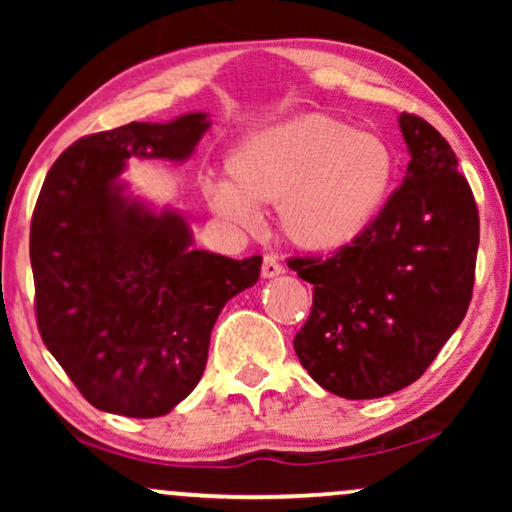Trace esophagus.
I'll list each match as a JSON object with an SVG mask.
<instances>
[{
	"mask_svg": "<svg viewBox=\"0 0 512 512\" xmlns=\"http://www.w3.org/2000/svg\"><path fill=\"white\" fill-rule=\"evenodd\" d=\"M282 272H284L282 263H279L275 256H265V258H263V268H261V275H263V279L279 277V275H282Z\"/></svg>",
	"mask_w": 512,
	"mask_h": 512,
	"instance_id": "34e87169",
	"label": "esophagus"
}]
</instances>
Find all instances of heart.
I'll return each instance as SVG.
<instances>
[{"mask_svg":"<svg viewBox=\"0 0 512 512\" xmlns=\"http://www.w3.org/2000/svg\"><path fill=\"white\" fill-rule=\"evenodd\" d=\"M230 177L202 184L214 214L242 226L277 205V223L293 247L335 254L380 216L394 184V151L373 132L326 114H300L263 125L228 156Z\"/></svg>","mask_w":512,"mask_h":512,"instance_id":"obj_1","label":"heart"}]
</instances>
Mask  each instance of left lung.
<instances>
[{
	"instance_id": "obj_1",
	"label": "left lung",
	"mask_w": 512,
	"mask_h": 512,
	"mask_svg": "<svg viewBox=\"0 0 512 512\" xmlns=\"http://www.w3.org/2000/svg\"><path fill=\"white\" fill-rule=\"evenodd\" d=\"M398 128L408 170L366 235L326 261L289 263L314 286L293 349L319 387L349 401L422 377L473 293L480 219L471 186L433 125L401 114Z\"/></svg>"
}]
</instances>
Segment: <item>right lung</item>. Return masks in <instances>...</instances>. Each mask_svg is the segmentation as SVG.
I'll return each instance as SVG.
<instances>
[{"instance_id":"add662e5","label":"right lung","mask_w":512,"mask_h":512,"mask_svg":"<svg viewBox=\"0 0 512 512\" xmlns=\"http://www.w3.org/2000/svg\"><path fill=\"white\" fill-rule=\"evenodd\" d=\"M209 125L191 111L83 137L41 186L30 230L39 333L97 410L167 415L200 382L223 307L261 277V256L195 249L184 214L123 179L128 158L184 163Z\"/></svg>"}]
</instances>
